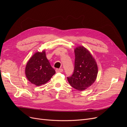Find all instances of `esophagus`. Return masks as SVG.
<instances>
[{
    "label": "esophagus",
    "instance_id": "1",
    "mask_svg": "<svg viewBox=\"0 0 127 127\" xmlns=\"http://www.w3.org/2000/svg\"><path fill=\"white\" fill-rule=\"evenodd\" d=\"M56 72H61L63 71V69L60 68V69H56Z\"/></svg>",
    "mask_w": 127,
    "mask_h": 127
}]
</instances>
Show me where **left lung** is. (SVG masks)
<instances>
[{
    "mask_svg": "<svg viewBox=\"0 0 127 127\" xmlns=\"http://www.w3.org/2000/svg\"><path fill=\"white\" fill-rule=\"evenodd\" d=\"M75 67L73 74L67 77L70 85L76 90L83 91L95 81L98 67L90 51L83 46L75 49Z\"/></svg>",
    "mask_w": 127,
    "mask_h": 127,
    "instance_id": "obj_1",
    "label": "left lung"
}]
</instances>
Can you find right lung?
Segmentation results:
<instances>
[{
    "label": "right lung",
    "mask_w": 127,
    "mask_h": 127,
    "mask_svg": "<svg viewBox=\"0 0 127 127\" xmlns=\"http://www.w3.org/2000/svg\"><path fill=\"white\" fill-rule=\"evenodd\" d=\"M27 79L36 86L47 83L56 71L46 57L45 50L37 52L31 58L25 70Z\"/></svg>",
    "instance_id": "right-lung-1"
}]
</instances>
